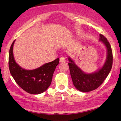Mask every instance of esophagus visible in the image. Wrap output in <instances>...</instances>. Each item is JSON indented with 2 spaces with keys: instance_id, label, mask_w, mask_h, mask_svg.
<instances>
[{
  "instance_id": "esophagus-1",
  "label": "esophagus",
  "mask_w": 121,
  "mask_h": 121,
  "mask_svg": "<svg viewBox=\"0 0 121 121\" xmlns=\"http://www.w3.org/2000/svg\"><path fill=\"white\" fill-rule=\"evenodd\" d=\"M65 62V58L63 57H61L60 58V63H64Z\"/></svg>"
}]
</instances>
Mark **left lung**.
I'll use <instances>...</instances> for the list:
<instances>
[{"instance_id":"left-lung-1","label":"left lung","mask_w":121,"mask_h":121,"mask_svg":"<svg viewBox=\"0 0 121 121\" xmlns=\"http://www.w3.org/2000/svg\"><path fill=\"white\" fill-rule=\"evenodd\" d=\"M100 41L106 46L107 56L104 66L96 72L91 74L85 73L70 57L69 58L70 63L68 64L73 84L75 87L81 92H88L98 88L107 77L112 69L113 57L110 43L102 34H100Z\"/></svg>"}]
</instances>
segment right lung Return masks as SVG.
Listing matches in <instances>:
<instances>
[{
	"mask_svg": "<svg viewBox=\"0 0 121 121\" xmlns=\"http://www.w3.org/2000/svg\"><path fill=\"white\" fill-rule=\"evenodd\" d=\"M14 42L15 40L11 46L9 57V69L12 76L17 84L28 93L38 94L44 92L51 84L59 59L57 58L35 70H26L21 68L14 58L13 48Z\"/></svg>",
	"mask_w": 121,
	"mask_h": 121,
	"instance_id": "right-lung-1",
	"label": "right lung"
}]
</instances>
